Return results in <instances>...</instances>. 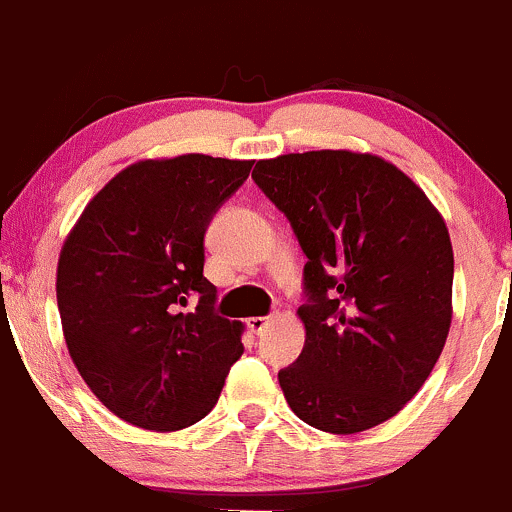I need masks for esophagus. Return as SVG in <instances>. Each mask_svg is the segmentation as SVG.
Masks as SVG:
<instances>
[{"mask_svg": "<svg viewBox=\"0 0 512 512\" xmlns=\"http://www.w3.org/2000/svg\"><path fill=\"white\" fill-rule=\"evenodd\" d=\"M270 321V316H250V319H247V326L252 328V333H262L270 326Z\"/></svg>", "mask_w": 512, "mask_h": 512, "instance_id": "34e87169", "label": "esophagus"}]
</instances>
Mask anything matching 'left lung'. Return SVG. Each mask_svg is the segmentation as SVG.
Masks as SVG:
<instances>
[{"label": "left lung", "mask_w": 512, "mask_h": 512, "mask_svg": "<svg viewBox=\"0 0 512 512\" xmlns=\"http://www.w3.org/2000/svg\"><path fill=\"white\" fill-rule=\"evenodd\" d=\"M252 179L306 255L304 351L279 370L289 407L321 432L378 427L417 395L449 336L454 250L444 218L375 154H282L257 161Z\"/></svg>", "instance_id": "8db88e82"}]
</instances>
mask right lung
<instances>
[{"instance_id": "obj_1", "label": "right lung", "mask_w": 512, "mask_h": 512, "mask_svg": "<svg viewBox=\"0 0 512 512\" xmlns=\"http://www.w3.org/2000/svg\"><path fill=\"white\" fill-rule=\"evenodd\" d=\"M252 161L181 154L127 166L63 242L56 297L80 378L112 414L154 432L206 417L242 324L213 311L203 235ZM193 298L196 310L183 309Z\"/></svg>"}]
</instances>
